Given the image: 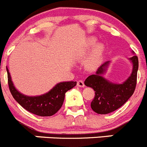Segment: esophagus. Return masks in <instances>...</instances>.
Wrapping results in <instances>:
<instances>
[{
  "label": "esophagus",
  "instance_id": "obj_1",
  "mask_svg": "<svg viewBox=\"0 0 147 147\" xmlns=\"http://www.w3.org/2000/svg\"><path fill=\"white\" fill-rule=\"evenodd\" d=\"M77 86H78V87H84L85 86V84H84V81H83L82 80H78V81H77Z\"/></svg>",
  "mask_w": 147,
  "mask_h": 147
}]
</instances>
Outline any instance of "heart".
Masks as SVG:
<instances>
[{
	"label": "heart",
	"instance_id": "heart-1",
	"mask_svg": "<svg viewBox=\"0 0 147 147\" xmlns=\"http://www.w3.org/2000/svg\"><path fill=\"white\" fill-rule=\"evenodd\" d=\"M96 43V40L94 38H90L87 43L88 48H91L94 46ZM103 51H104V47L101 44H97L93 50L88 61H87V66L89 69H94L98 66L101 62V57H102Z\"/></svg>",
	"mask_w": 147,
	"mask_h": 147
}]
</instances>
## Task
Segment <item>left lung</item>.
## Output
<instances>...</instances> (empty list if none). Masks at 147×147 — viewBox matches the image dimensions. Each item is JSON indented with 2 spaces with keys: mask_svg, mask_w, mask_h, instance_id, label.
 <instances>
[{
  "mask_svg": "<svg viewBox=\"0 0 147 147\" xmlns=\"http://www.w3.org/2000/svg\"><path fill=\"white\" fill-rule=\"evenodd\" d=\"M129 60L133 64V69L130 76L122 84L110 82L102 76L109 66V61L101 65L96 74L89 76L85 80V85L92 88L95 91V96L91 101V107L96 113L107 114L116 111L134 94L136 85L139 61L136 56H132Z\"/></svg>",
  "mask_w": 147,
  "mask_h": 147,
  "instance_id": "obj_1",
  "label": "left lung"
}]
</instances>
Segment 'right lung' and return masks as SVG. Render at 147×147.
<instances>
[{
	"instance_id": "add662e5",
	"label": "right lung",
	"mask_w": 147,
	"mask_h": 147,
	"mask_svg": "<svg viewBox=\"0 0 147 147\" xmlns=\"http://www.w3.org/2000/svg\"><path fill=\"white\" fill-rule=\"evenodd\" d=\"M6 70L8 86L14 99L28 111L40 117H51L56 114L63 105L66 91L76 85V81L61 82L46 94L37 96H28L15 88L8 68Z\"/></svg>"
}]
</instances>
